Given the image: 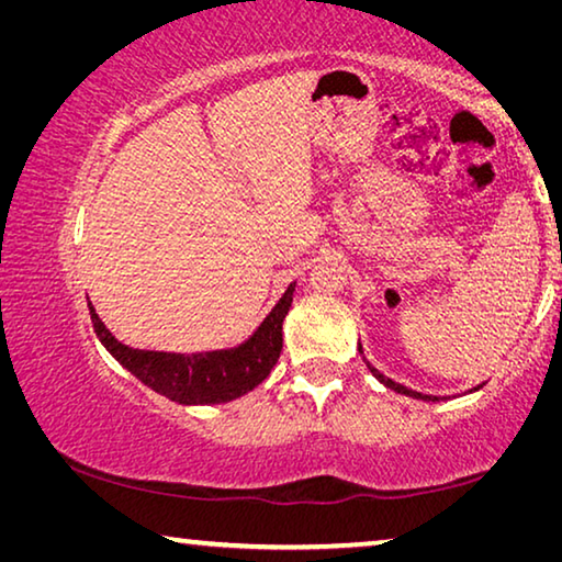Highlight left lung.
<instances>
[{"mask_svg": "<svg viewBox=\"0 0 562 562\" xmlns=\"http://www.w3.org/2000/svg\"><path fill=\"white\" fill-rule=\"evenodd\" d=\"M359 351H361V347H359ZM367 367H369V372H372V374L379 379V382H382V384H384V386H389V389H394L396 394H406V396H414V398H424V402H439V396H429V394L414 392V389H406L404 384H396V382H392V379L384 376L382 372H379V369H374L372 364H369V361H367ZM473 392H475V389H473Z\"/></svg>", "mask_w": 562, "mask_h": 562, "instance_id": "1", "label": "left lung"}]
</instances>
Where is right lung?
<instances>
[{"instance_id":"1","label":"right lung","mask_w":562,"mask_h":562,"mask_svg":"<svg viewBox=\"0 0 562 562\" xmlns=\"http://www.w3.org/2000/svg\"><path fill=\"white\" fill-rule=\"evenodd\" d=\"M292 292L294 284H290L262 325L255 329V335L240 347L198 351V355L126 347L106 329L91 302L89 312L101 345L154 392L178 404H225L252 392L278 364L282 351V322L292 307Z\"/></svg>"}]
</instances>
